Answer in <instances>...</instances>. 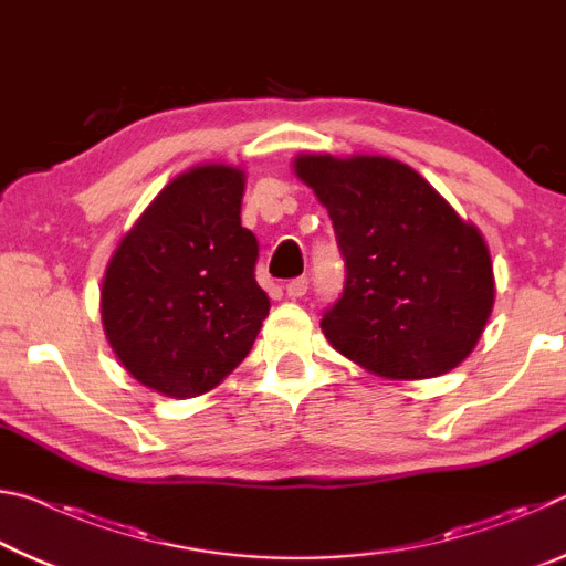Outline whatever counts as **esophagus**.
I'll return each instance as SVG.
<instances>
[{"mask_svg":"<svg viewBox=\"0 0 566 566\" xmlns=\"http://www.w3.org/2000/svg\"><path fill=\"white\" fill-rule=\"evenodd\" d=\"M306 290H310V280H306V276H296V280L286 284V296H290V300H300V296L306 294Z\"/></svg>","mask_w":566,"mask_h":566,"instance_id":"34e87169","label":"esophagus"}]
</instances>
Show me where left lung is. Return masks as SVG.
<instances>
[{
	"label": "left lung",
	"mask_w": 566,
	"mask_h": 566,
	"mask_svg": "<svg viewBox=\"0 0 566 566\" xmlns=\"http://www.w3.org/2000/svg\"><path fill=\"white\" fill-rule=\"evenodd\" d=\"M292 167L327 207L347 270L322 319L332 347L397 381L462 364L494 306L482 232L397 159L300 155Z\"/></svg>",
	"instance_id": "8db88e82"
}]
</instances>
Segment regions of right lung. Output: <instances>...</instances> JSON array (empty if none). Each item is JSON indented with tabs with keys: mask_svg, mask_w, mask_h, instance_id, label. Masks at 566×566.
Returning a JSON list of instances; mask_svg holds the SVG:
<instances>
[{
	"mask_svg": "<svg viewBox=\"0 0 566 566\" xmlns=\"http://www.w3.org/2000/svg\"><path fill=\"white\" fill-rule=\"evenodd\" d=\"M244 179L229 165L181 171L122 237L104 274L109 347L139 385L165 397L214 389L270 314L254 280L260 244L239 219Z\"/></svg>",
	"mask_w": 566,
	"mask_h": 566,
	"instance_id": "right-lung-1",
	"label": "right lung"
}]
</instances>
